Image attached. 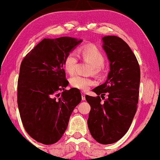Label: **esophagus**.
<instances>
[{"mask_svg": "<svg viewBox=\"0 0 160 160\" xmlns=\"http://www.w3.org/2000/svg\"><path fill=\"white\" fill-rule=\"evenodd\" d=\"M81 95H82V101H85L86 100V94L84 93L83 92H81Z\"/></svg>", "mask_w": 160, "mask_h": 160, "instance_id": "obj_1", "label": "esophagus"}]
</instances>
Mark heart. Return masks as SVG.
I'll list each match as a JSON object with an SVG mask.
<instances>
[{
    "mask_svg": "<svg viewBox=\"0 0 160 160\" xmlns=\"http://www.w3.org/2000/svg\"><path fill=\"white\" fill-rule=\"evenodd\" d=\"M79 54L82 59L91 63L92 69L90 72L93 74H101L102 68L105 63V57L103 53L96 46L87 45L79 51ZM78 64V57L74 51L70 52L65 57L63 66L65 70L69 74H74ZM69 82L72 87L86 91L90 86L94 85L95 82L90 78H85L80 75H74L69 79Z\"/></svg>",
    "mask_w": 160,
    "mask_h": 160,
    "instance_id": "heart-1",
    "label": "heart"
}]
</instances>
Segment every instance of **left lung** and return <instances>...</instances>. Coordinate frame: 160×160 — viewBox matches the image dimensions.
I'll list each match as a JSON object with an SVG mask.
<instances>
[{
	"instance_id": "obj_1",
	"label": "left lung",
	"mask_w": 160,
	"mask_h": 160,
	"mask_svg": "<svg viewBox=\"0 0 160 160\" xmlns=\"http://www.w3.org/2000/svg\"><path fill=\"white\" fill-rule=\"evenodd\" d=\"M102 39L110 71L107 81L92 90L97 97L86 95V99L91 106L87 122L90 133L98 142L109 145L121 139L131 125L137 110L140 68L124 40L115 36Z\"/></svg>"
}]
</instances>
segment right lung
<instances>
[{"instance_id":"right-lung-1","label":"right lung","mask_w":160,"mask_h":160,"mask_svg":"<svg viewBox=\"0 0 160 160\" xmlns=\"http://www.w3.org/2000/svg\"><path fill=\"white\" fill-rule=\"evenodd\" d=\"M82 40L44 38L21 63L17 102L23 126L36 142L52 145L60 139L69 118L81 101L79 89L65 88L63 61Z\"/></svg>"}]
</instances>
